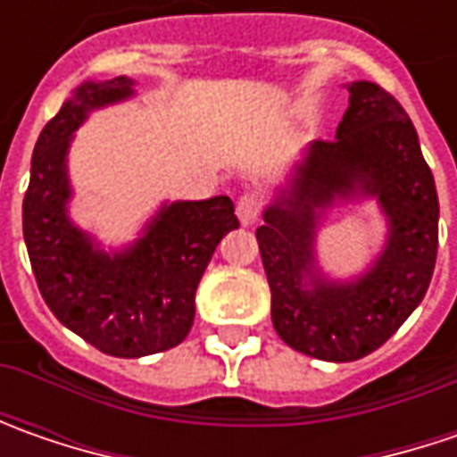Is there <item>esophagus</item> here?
I'll use <instances>...</instances> for the list:
<instances>
[{"label": "esophagus", "mask_w": 457, "mask_h": 457, "mask_svg": "<svg viewBox=\"0 0 457 457\" xmlns=\"http://www.w3.org/2000/svg\"><path fill=\"white\" fill-rule=\"evenodd\" d=\"M262 208H264V198L256 193V190H249V193H244L237 203V216L238 220L244 223V226H249V223H254L259 216H262Z\"/></svg>", "instance_id": "obj_1"}]
</instances>
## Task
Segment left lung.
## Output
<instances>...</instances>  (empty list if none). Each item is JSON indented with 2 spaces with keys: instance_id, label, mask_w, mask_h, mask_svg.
I'll use <instances>...</instances> for the list:
<instances>
[{
  "instance_id": "1",
  "label": "left lung",
  "mask_w": 457,
  "mask_h": 457,
  "mask_svg": "<svg viewBox=\"0 0 457 457\" xmlns=\"http://www.w3.org/2000/svg\"><path fill=\"white\" fill-rule=\"evenodd\" d=\"M348 91L336 139L312 145L290 190L256 228L274 330L323 361L363 359L389 341L422 303L437 259V190L410 116L377 83L359 80ZM353 192L382 201L390 241L359 283L328 286L312 277L314 208ZM305 276L312 291L304 290Z\"/></svg>"
}]
</instances>
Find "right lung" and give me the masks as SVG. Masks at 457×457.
I'll use <instances>...</instances> for the list:
<instances>
[{
	"label": "right lung",
	"mask_w": 457,
	"mask_h": 457,
	"mask_svg": "<svg viewBox=\"0 0 457 457\" xmlns=\"http://www.w3.org/2000/svg\"><path fill=\"white\" fill-rule=\"evenodd\" d=\"M132 86L127 76L88 80L62 104L37 137L22 203L27 254L43 300L65 328L119 359H139L183 343L193 328L203 272L220 238L238 228L228 195L172 203L137 246L106 256L65 219L71 134L88 109L127 98Z\"/></svg>",
	"instance_id": "add662e5"
}]
</instances>
